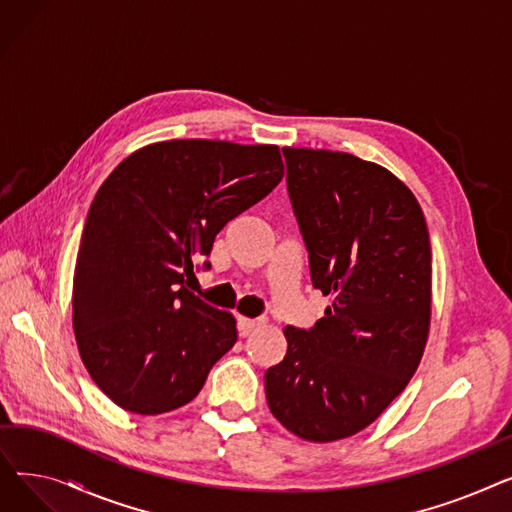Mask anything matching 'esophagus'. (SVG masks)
I'll use <instances>...</instances> for the list:
<instances>
[{"instance_id":"esophagus-1","label":"esophagus","mask_w":512,"mask_h":512,"mask_svg":"<svg viewBox=\"0 0 512 512\" xmlns=\"http://www.w3.org/2000/svg\"><path fill=\"white\" fill-rule=\"evenodd\" d=\"M263 321L261 319H249V317H238V334L240 336H249L253 330L261 328Z\"/></svg>"}]
</instances>
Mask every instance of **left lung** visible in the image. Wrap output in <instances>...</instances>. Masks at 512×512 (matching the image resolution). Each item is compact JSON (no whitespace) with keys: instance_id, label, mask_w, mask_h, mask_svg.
<instances>
[{"instance_id":"left-lung-1","label":"left lung","mask_w":512,"mask_h":512,"mask_svg":"<svg viewBox=\"0 0 512 512\" xmlns=\"http://www.w3.org/2000/svg\"><path fill=\"white\" fill-rule=\"evenodd\" d=\"M288 195L315 288L332 299L311 330L284 328L265 371L274 417L309 442L351 438L407 388L432 319V247L411 188L351 153L284 147Z\"/></svg>"}]
</instances>
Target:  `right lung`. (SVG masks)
Segmentation results:
<instances>
[{
    "mask_svg": "<svg viewBox=\"0 0 512 512\" xmlns=\"http://www.w3.org/2000/svg\"><path fill=\"white\" fill-rule=\"evenodd\" d=\"M282 176L276 145L174 139L137 149L105 178L76 255L72 328L93 382L118 407H184L234 346V315L186 288L193 259Z\"/></svg>",
    "mask_w": 512,
    "mask_h": 512,
    "instance_id": "obj_1",
    "label": "right lung"
}]
</instances>
